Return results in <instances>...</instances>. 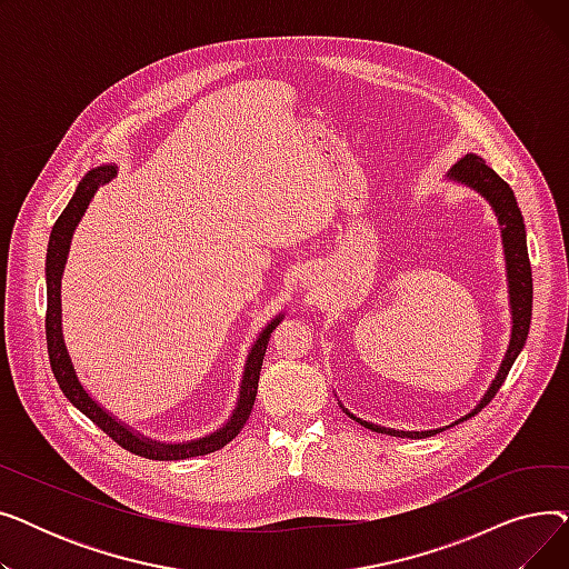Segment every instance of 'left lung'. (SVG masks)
<instances>
[{
  "instance_id": "left-lung-1",
  "label": "left lung",
  "mask_w": 569,
  "mask_h": 569,
  "mask_svg": "<svg viewBox=\"0 0 569 569\" xmlns=\"http://www.w3.org/2000/svg\"><path fill=\"white\" fill-rule=\"evenodd\" d=\"M447 177L455 179V182H461V184L475 189L477 193H482L489 200V204L493 207L498 223L502 226L500 230H502V247H505V262H507V283H510V307H512L510 348H507L505 360L498 369V376L493 378L485 399L477 403V408L470 412V415H477L496 397L500 385L505 382L507 373H510L515 360L519 357L521 348L526 346L528 330H530V316H532V269H530V260H528L523 217H521V209L517 204V198H515V191L510 189V184H507L502 177L496 174L493 168H489L480 157H475V154H466L461 161H457L455 168L447 172ZM470 415H466V417H470ZM350 417L355 422H360L362 427H367L376 433H390V436H399V438H403V436L406 438H425V436L438 433V429L436 431H395V429H385V427L365 422L355 415H350Z\"/></svg>"
}]
</instances>
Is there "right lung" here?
<instances>
[{"mask_svg": "<svg viewBox=\"0 0 569 569\" xmlns=\"http://www.w3.org/2000/svg\"><path fill=\"white\" fill-rule=\"evenodd\" d=\"M112 177H114V166H101V168L89 170L82 177V182L78 184L64 212L59 214V219L54 221L52 232H50L48 256H46V288H48L46 341H48V357H50L52 373L57 378L59 390L64 392V397L82 415H87L89 420H92L103 433H108L119 447H124L127 452H133L138 457L152 459V461H177V459H189V457H202L209 452H217L223 445H228L239 431H242L249 420L256 395H258V378H260V369H262V360H264V350H267L269 337H272V330L283 316L269 322L262 330V335L258 337V341L253 343V348L247 357L242 390H239L237 408L223 429L214 431L212 436H204L200 440L166 445V442H157L152 438H142V436L133 433L129 427H124L122 422H117L112 415H108L92 397L84 392V387L80 385V380L76 376V369L71 365V357L67 352L64 337H62V300H59V297H62V272L67 264L73 230H76L78 221L82 219L89 200L94 198L97 189L103 187L106 182H110Z\"/></svg>", "mask_w": 569, "mask_h": 569, "instance_id": "right-lung-1", "label": "right lung"}]
</instances>
